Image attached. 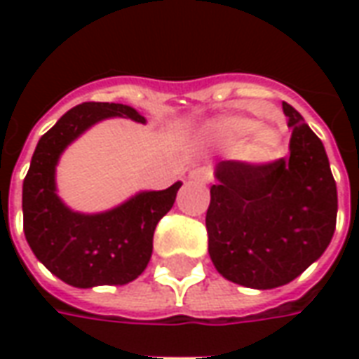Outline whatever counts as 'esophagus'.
I'll list each match as a JSON object with an SVG mask.
<instances>
[{"mask_svg": "<svg viewBox=\"0 0 359 359\" xmlns=\"http://www.w3.org/2000/svg\"><path fill=\"white\" fill-rule=\"evenodd\" d=\"M210 177L211 172L208 169H194V171H190V175H188V180L198 182V184H205L210 180Z\"/></svg>", "mask_w": 359, "mask_h": 359, "instance_id": "esophagus-1", "label": "esophagus"}]
</instances>
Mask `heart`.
<instances>
[{
    "label": "heart",
    "mask_w": 359,
    "mask_h": 359,
    "mask_svg": "<svg viewBox=\"0 0 359 359\" xmlns=\"http://www.w3.org/2000/svg\"><path fill=\"white\" fill-rule=\"evenodd\" d=\"M208 134L225 148L241 147V156L252 163H267L280 151V133L273 126H257L254 118L221 115L208 125Z\"/></svg>",
    "instance_id": "obj_1"
}]
</instances>
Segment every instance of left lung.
<instances>
[{"instance_id":"left-lung-1","label":"left lung","mask_w":359,"mask_h":359,"mask_svg":"<svg viewBox=\"0 0 359 359\" xmlns=\"http://www.w3.org/2000/svg\"><path fill=\"white\" fill-rule=\"evenodd\" d=\"M290 156L264 165L219 161L205 213L215 269L246 288L288 285L323 256L337 225V182L316 133L283 102Z\"/></svg>"}]
</instances>
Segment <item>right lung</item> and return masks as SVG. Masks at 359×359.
Instances as JSON below:
<instances>
[{"mask_svg": "<svg viewBox=\"0 0 359 359\" xmlns=\"http://www.w3.org/2000/svg\"><path fill=\"white\" fill-rule=\"evenodd\" d=\"M111 117L146 123L130 105L81 103L40 138L22 182L28 246L55 277L76 288L126 285L142 275L154 250V231L172 208L182 184L144 190L102 213H81L65 205L55 184L59 157L90 126Z\"/></svg>", "mask_w": 359, "mask_h": 359, "instance_id": "right-lung-1", "label": "right lung"}]
</instances>
